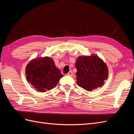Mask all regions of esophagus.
Masks as SVG:
<instances>
[{
    "instance_id": "1",
    "label": "esophagus",
    "mask_w": 134,
    "mask_h": 134,
    "mask_svg": "<svg viewBox=\"0 0 134 134\" xmlns=\"http://www.w3.org/2000/svg\"><path fill=\"white\" fill-rule=\"evenodd\" d=\"M67 75H69V76H71L73 75V73H72V71H69L68 73L67 74Z\"/></svg>"
}]
</instances>
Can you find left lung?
<instances>
[{"mask_svg": "<svg viewBox=\"0 0 134 134\" xmlns=\"http://www.w3.org/2000/svg\"><path fill=\"white\" fill-rule=\"evenodd\" d=\"M77 84L87 91L101 87L108 78V68L98 56H79L75 63Z\"/></svg>", "mask_w": 134, "mask_h": 134, "instance_id": "left-lung-1", "label": "left lung"}]
</instances>
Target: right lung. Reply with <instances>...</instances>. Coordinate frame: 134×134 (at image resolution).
<instances>
[{
    "label": "right lung",
    "mask_w": 134,
    "mask_h": 134,
    "mask_svg": "<svg viewBox=\"0 0 134 134\" xmlns=\"http://www.w3.org/2000/svg\"><path fill=\"white\" fill-rule=\"evenodd\" d=\"M26 75L28 82L41 92L53 89L63 76L54 60L47 56L30 61L26 68Z\"/></svg>",
    "instance_id": "add662e5"
}]
</instances>
